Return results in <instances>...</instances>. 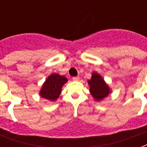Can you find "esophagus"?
Instances as JSON below:
<instances>
[{
	"label": "esophagus",
	"mask_w": 147,
	"mask_h": 147,
	"mask_svg": "<svg viewBox=\"0 0 147 147\" xmlns=\"http://www.w3.org/2000/svg\"><path fill=\"white\" fill-rule=\"evenodd\" d=\"M72 80H73V81H78V80H79V77H78V76H76V77H73V78H72Z\"/></svg>",
	"instance_id": "obj_1"
}]
</instances>
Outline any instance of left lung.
<instances>
[{
    "mask_svg": "<svg viewBox=\"0 0 147 147\" xmlns=\"http://www.w3.org/2000/svg\"><path fill=\"white\" fill-rule=\"evenodd\" d=\"M90 92L96 100H100L109 94V87L106 85L101 76L96 72L92 74V78L88 80Z\"/></svg>",
    "mask_w": 147,
    "mask_h": 147,
    "instance_id": "obj_1",
    "label": "left lung"
}]
</instances>
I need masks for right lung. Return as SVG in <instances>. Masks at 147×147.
<instances>
[{"label": "right lung", "instance_id": "right-lung-1", "mask_svg": "<svg viewBox=\"0 0 147 147\" xmlns=\"http://www.w3.org/2000/svg\"><path fill=\"white\" fill-rule=\"evenodd\" d=\"M67 78L58 74H52L45 82L40 91L41 97L49 100H55L59 98L61 89Z\"/></svg>", "mask_w": 147, "mask_h": 147}]
</instances>
